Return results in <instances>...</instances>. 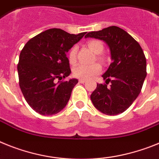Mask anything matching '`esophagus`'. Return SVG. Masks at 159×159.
I'll use <instances>...</instances> for the list:
<instances>
[{"label":"esophagus","mask_w":159,"mask_h":159,"mask_svg":"<svg viewBox=\"0 0 159 159\" xmlns=\"http://www.w3.org/2000/svg\"><path fill=\"white\" fill-rule=\"evenodd\" d=\"M79 82L80 83H85V82H86V80L81 78V79H79Z\"/></svg>","instance_id":"esophagus-1"}]
</instances>
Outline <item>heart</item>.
<instances>
[{
	"mask_svg": "<svg viewBox=\"0 0 159 159\" xmlns=\"http://www.w3.org/2000/svg\"><path fill=\"white\" fill-rule=\"evenodd\" d=\"M87 46L93 53L98 54L96 57L97 60L100 61L104 60L103 57L100 54L104 49V45L102 41L95 39L89 40L87 41ZM77 52H78V48L75 45L72 47L69 52L68 58L71 64H74L77 61ZM101 72H102V66L98 63H94L90 66L78 64L73 70L74 75L77 78H82V79H89L97 74H100Z\"/></svg>",
	"mask_w": 159,
	"mask_h": 159,
	"instance_id": "heart-1",
	"label": "heart"
}]
</instances>
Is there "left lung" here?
Returning <instances> with one entry per match:
<instances>
[{"label": "left lung", "mask_w": 159, "mask_h": 159, "mask_svg": "<svg viewBox=\"0 0 159 159\" xmlns=\"http://www.w3.org/2000/svg\"><path fill=\"white\" fill-rule=\"evenodd\" d=\"M85 38L104 41L110 48L113 61L102 75L106 84H97L90 95L93 106L107 115L123 113L138 98L146 77V60L142 47L118 26L89 32Z\"/></svg>", "instance_id": "left-lung-1"}]
</instances>
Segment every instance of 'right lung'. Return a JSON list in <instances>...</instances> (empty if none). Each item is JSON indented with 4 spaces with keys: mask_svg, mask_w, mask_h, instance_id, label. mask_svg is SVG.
<instances>
[{
    "mask_svg": "<svg viewBox=\"0 0 159 159\" xmlns=\"http://www.w3.org/2000/svg\"><path fill=\"white\" fill-rule=\"evenodd\" d=\"M85 34L50 29L25 45L17 65L19 85L27 103L37 113L53 115L66 106L78 82L75 78L61 81L71 73L66 53Z\"/></svg>",
    "mask_w": 159,
    "mask_h": 159,
    "instance_id": "1",
    "label": "right lung"
}]
</instances>
